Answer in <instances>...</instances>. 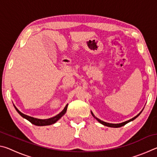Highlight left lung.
Here are the masks:
<instances>
[{"label": "left lung", "mask_w": 157, "mask_h": 157, "mask_svg": "<svg viewBox=\"0 0 157 157\" xmlns=\"http://www.w3.org/2000/svg\"><path fill=\"white\" fill-rule=\"evenodd\" d=\"M141 112H142V111H140V112L138 114L137 116H136L135 117H134V118H132V119H130V120H129V121H125V122H123V123H118V124H112V123H106V122H104V121H101V120H100V119H98V118H96V117H95L94 115V113H92V111H91V114H92V116L94 117V118L96 119V120L99 122L100 123H101V124H104V125H105V126H107V127H122V126H124V124H126L127 123H129V122H131V121H134V119H136L138 116H139L140 113H141Z\"/></svg>", "instance_id": "8db88e82"}]
</instances>
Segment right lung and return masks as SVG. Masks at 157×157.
I'll list each match as a JSON object with an SVG mask.
<instances>
[{
  "label": "right lung",
  "instance_id": "right-lung-1",
  "mask_svg": "<svg viewBox=\"0 0 157 157\" xmlns=\"http://www.w3.org/2000/svg\"><path fill=\"white\" fill-rule=\"evenodd\" d=\"M67 107H68V105H66V107H64V109H63L62 110V111H61V112L59 114H57V116L52 117V118H48V119H39V118H33V117L27 116L24 113H21V111L18 110V109L14 106V108L16 109V110L17 111V112L19 113L20 115L23 117V118H25L26 120L30 121L31 123H33V124H34V125H37V126L50 125V124L55 123L58 120H59V119L62 118V117L63 115H64L65 113L66 112V110H67Z\"/></svg>",
  "mask_w": 157,
  "mask_h": 157
}]
</instances>
